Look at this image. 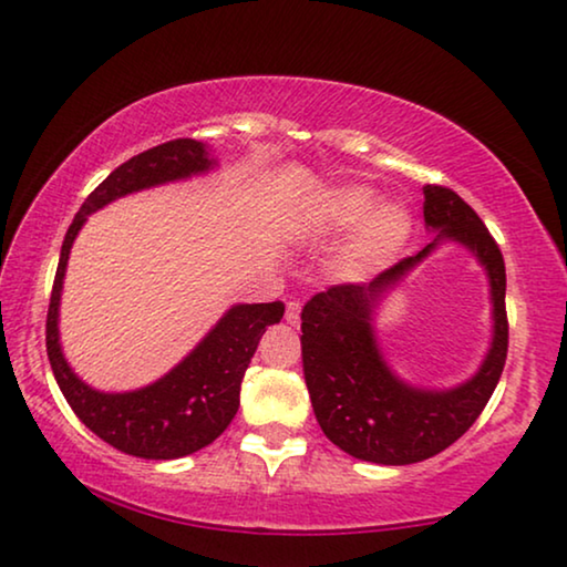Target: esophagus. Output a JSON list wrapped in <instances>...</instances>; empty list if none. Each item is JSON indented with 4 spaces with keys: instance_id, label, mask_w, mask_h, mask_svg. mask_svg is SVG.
<instances>
[{
    "instance_id": "obj_1",
    "label": "esophagus",
    "mask_w": 567,
    "mask_h": 567,
    "mask_svg": "<svg viewBox=\"0 0 567 567\" xmlns=\"http://www.w3.org/2000/svg\"><path fill=\"white\" fill-rule=\"evenodd\" d=\"M299 319H301V303L291 299L289 303H286V322L299 324Z\"/></svg>"
}]
</instances>
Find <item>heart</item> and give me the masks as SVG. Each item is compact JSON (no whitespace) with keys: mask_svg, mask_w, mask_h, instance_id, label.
<instances>
[{"mask_svg":"<svg viewBox=\"0 0 567 567\" xmlns=\"http://www.w3.org/2000/svg\"><path fill=\"white\" fill-rule=\"evenodd\" d=\"M373 204L371 188L340 186L327 192L315 209V227L322 233H348L358 225L340 258L342 276L352 281L391 266L412 237V215L401 204Z\"/></svg>","mask_w":567,"mask_h":567,"instance_id":"1","label":"heart"}]
</instances>
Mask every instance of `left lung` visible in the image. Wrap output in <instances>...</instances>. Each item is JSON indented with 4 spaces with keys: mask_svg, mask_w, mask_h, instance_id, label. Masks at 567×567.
<instances>
[{
    "mask_svg": "<svg viewBox=\"0 0 567 567\" xmlns=\"http://www.w3.org/2000/svg\"><path fill=\"white\" fill-rule=\"evenodd\" d=\"M424 225L434 240L399 260L371 284H340L301 309V358L315 416L327 440L358 461L409 465L442 453L471 430L502 379L508 322L504 256L481 217L453 188L424 186ZM461 241L487 270L495 303V338L480 373L434 392L401 382L374 340V307L409 269L442 241Z\"/></svg>",
    "mask_w": 567,
    "mask_h": 567,
    "instance_id": "1",
    "label": "left lung"
}]
</instances>
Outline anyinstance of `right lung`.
I'll use <instances>...</instances> for the list:
<instances>
[{
    "label": "right lung",
    "mask_w": 567,
    "mask_h": 567,
    "mask_svg": "<svg viewBox=\"0 0 567 567\" xmlns=\"http://www.w3.org/2000/svg\"><path fill=\"white\" fill-rule=\"evenodd\" d=\"M217 166L207 145L178 137L155 145L120 168L86 196L79 215L65 233L59 270H55L51 307L45 322V348L53 375L73 414L96 437L122 453L145 461H176L207 447L227 430L240 406V383L266 327L281 322L284 303H235L212 327L196 348L176 368L151 385L125 393H104L86 385L65 363L59 340V307L65 264L79 229L92 212L143 188L207 174Z\"/></svg>",
    "instance_id": "obj_1"
}]
</instances>
